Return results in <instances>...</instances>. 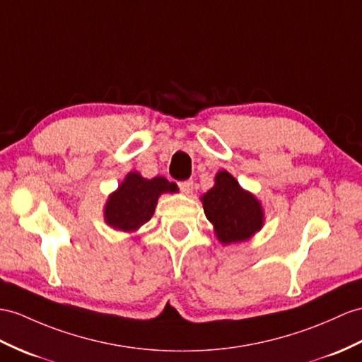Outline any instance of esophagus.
I'll return each mask as SVG.
<instances>
[{
	"instance_id": "esophagus-1",
	"label": "esophagus",
	"mask_w": 362,
	"mask_h": 362,
	"mask_svg": "<svg viewBox=\"0 0 362 362\" xmlns=\"http://www.w3.org/2000/svg\"><path fill=\"white\" fill-rule=\"evenodd\" d=\"M178 187L182 193H186V195H189V193H192V189H193V181L192 180H186V181H180L178 182Z\"/></svg>"
}]
</instances>
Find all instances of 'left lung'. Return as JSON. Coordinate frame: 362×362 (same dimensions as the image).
Wrapping results in <instances>:
<instances>
[{"mask_svg":"<svg viewBox=\"0 0 362 362\" xmlns=\"http://www.w3.org/2000/svg\"><path fill=\"white\" fill-rule=\"evenodd\" d=\"M202 206L223 244L249 240L262 227L261 204L226 170L216 175L215 186L202 197Z\"/></svg>","mask_w":362,"mask_h":362,"instance_id":"left-lung-1","label":"left lung"}]
</instances>
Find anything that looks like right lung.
<instances>
[{
  "label": "right lung",
  "instance_id": "1",
  "mask_svg": "<svg viewBox=\"0 0 362 362\" xmlns=\"http://www.w3.org/2000/svg\"><path fill=\"white\" fill-rule=\"evenodd\" d=\"M173 190L175 184L163 176L146 180L139 173L132 172L110 195L104 214L105 223L117 230L134 232L152 218L158 197Z\"/></svg>",
  "mask_w": 362,
  "mask_h": 362
}]
</instances>
